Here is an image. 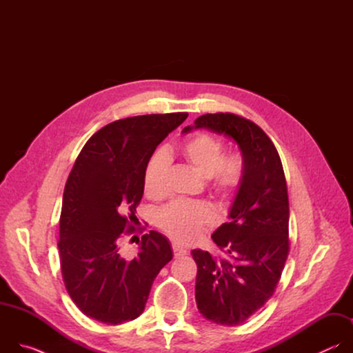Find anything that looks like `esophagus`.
Wrapping results in <instances>:
<instances>
[{"mask_svg": "<svg viewBox=\"0 0 353 353\" xmlns=\"http://www.w3.org/2000/svg\"><path fill=\"white\" fill-rule=\"evenodd\" d=\"M172 248H173V254H174L176 259L187 254V248L183 247V245H180L179 243H173V244H172Z\"/></svg>", "mask_w": 353, "mask_h": 353, "instance_id": "obj_1", "label": "esophagus"}]
</instances>
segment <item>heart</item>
Wrapping results in <instances>:
<instances>
[{
	"label": "heart",
	"mask_w": 353,
	"mask_h": 353,
	"mask_svg": "<svg viewBox=\"0 0 353 353\" xmlns=\"http://www.w3.org/2000/svg\"><path fill=\"white\" fill-rule=\"evenodd\" d=\"M185 162L207 179L212 194L230 204L240 194L247 179V159L241 150L225 154V142L211 134L196 132L179 148ZM169 158L155 152L143 172V192L149 199H162L168 194ZM215 223L214 210L203 201H174L158 214V226L172 239L192 241L205 226Z\"/></svg>",
	"instance_id": "heart-1"
}]
</instances>
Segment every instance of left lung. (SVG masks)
<instances>
[{
  "mask_svg": "<svg viewBox=\"0 0 353 353\" xmlns=\"http://www.w3.org/2000/svg\"><path fill=\"white\" fill-rule=\"evenodd\" d=\"M232 137L247 159V179L212 240L223 257L192 250L199 313L222 325H239L274 294L289 256V198L283 166L270 137L233 113H207L194 121ZM185 127L183 131H190Z\"/></svg>",
  "mask_w": 353,
  "mask_h": 353,
  "instance_id": "obj_1",
  "label": "left lung"
}]
</instances>
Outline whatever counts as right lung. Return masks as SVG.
<instances>
[{"instance_id": "obj_1", "label": "right lung", "mask_w": 353, "mask_h": 353, "mask_svg": "<svg viewBox=\"0 0 353 353\" xmlns=\"http://www.w3.org/2000/svg\"><path fill=\"white\" fill-rule=\"evenodd\" d=\"M188 113L134 116L94 132L67 179L60 216V265L77 307L105 324L141 316L159 271L173 259L168 239L150 230L134 259L120 240L135 232L143 172L157 146ZM145 229V228H143Z\"/></svg>"}]
</instances>
